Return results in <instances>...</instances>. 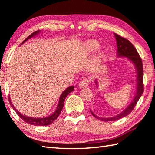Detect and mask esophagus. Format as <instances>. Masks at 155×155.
<instances>
[{
    "label": "esophagus",
    "instance_id": "1",
    "mask_svg": "<svg viewBox=\"0 0 155 155\" xmlns=\"http://www.w3.org/2000/svg\"><path fill=\"white\" fill-rule=\"evenodd\" d=\"M89 83H90V80L88 79V78H84V79L82 80L80 82L79 84H78V87H79L81 88H84V87H86L88 86V84H89Z\"/></svg>",
    "mask_w": 155,
    "mask_h": 155
}]
</instances>
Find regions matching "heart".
<instances>
[{"label":"heart","instance_id":"b5f03b06","mask_svg":"<svg viewBox=\"0 0 155 155\" xmlns=\"http://www.w3.org/2000/svg\"><path fill=\"white\" fill-rule=\"evenodd\" d=\"M87 47L88 50L89 51H94L98 48V44L97 41H95L94 40H89L87 42ZM101 56H99V58Z\"/></svg>","mask_w":155,"mask_h":155}]
</instances>
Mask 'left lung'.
Segmentation results:
<instances>
[{
	"label": "left lung",
	"instance_id": "8db88e82",
	"mask_svg": "<svg viewBox=\"0 0 155 155\" xmlns=\"http://www.w3.org/2000/svg\"><path fill=\"white\" fill-rule=\"evenodd\" d=\"M114 37L117 40V56L121 57H127L128 60L130 61L134 64V67L137 70V92L135 96L134 97L133 101L131 102V103L125 108V109L121 112L120 114H118L117 116L109 118H101L95 115L93 111L91 113L93 116L97 118V119L101 121H114L120 119L123 117L127 116L129 114L132 110L134 109V107L136 106L137 102L139 101V98L142 96L144 91V84H143V66L142 62V59L140 57V56L138 53L137 49L134 48L133 45L131 42L127 40V38L120 37L118 35L114 33ZM98 82L95 80V84L98 86Z\"/></svg>",
	"mask_w": 155,
	"mask_h": 155
}]
</instances>
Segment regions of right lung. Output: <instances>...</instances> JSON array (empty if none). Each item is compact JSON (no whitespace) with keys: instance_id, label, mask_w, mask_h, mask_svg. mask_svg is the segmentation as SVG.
<instances>
[{"instance_id":"right-lung-1","label":"right lung","mask_w":155,"mask_h":155,"mask_svg":"<svg viewBox=\"0 0 155 155\" xmlns=\"http://www.w3.org/2000/svg\"><path fill=\"white\" fill-rule=\"evenodd\" d=\"M40 32H41V31H37L34 32L33 33H32L31 35H29L28 37L22 42V44L24 43V42H25L27 41H28V39H30L32 37H33L34 36L38 35ZM74 86L68 87V88H66V90H64L63 92H62V93L61 94L60 98H59V101H58V103L57 104V109H56V110L54 112V113H52L51 115H50V116L47 117H44V118H32V117L25 116V115H23L21 113H19V112L15 108V107L13 106V104L11 103V98H10V97H9L8 100H9L10 104H11L12 108L15 110L16 114L18 115V117L21 118L22 120H24L25 123H28V124H32V125H35V126H47V125H49L53 123V121L57 119V117L59 116V114H60L61 113L62 108H63V107H64V100H65L66 97H67V95L70 93L71 92H72L74 90Z\"/></svg>"}]
</instances>
